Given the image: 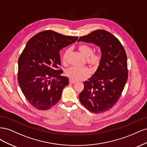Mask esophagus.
I'll list each match as a JSON object with an SVG mask.
<instances>
[{"label": "esophagus", "instance_id": "1", "mask_svg": "<svg viewBox=\"0 0 147 147\" xmlns=\"http://www.w3.org/2000/svg\"><path fill=\"white\" fill-rule=\"evenodd\" d=\"M76 83V82H75V80H72V79H70V80H69V83H70V84H74V83Z\"/></svg>", "mask_w": 147, "mask_h": 147}]
</instances>
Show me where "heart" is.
<instances>
[{
    "label": "heart",
    "mask_w": 147,
    "mask_h": 147,
    "mask_svg": "<svg viewBox=\"0 0 147 147\" xmlns=\"http://www.w3.org/2000/svg\"><path fill=\"white\" fill-rule=\"evenodd\" d=\"M78 50L82 53V55L87 58L88 64L93 67H96L100 64L101 57L99 54L93 53L92 48L86 44H82L78 47ZM70 52V49H66L62 56V61L65 63L67 61L68 56ZM65 74L70 79L75 81L83 80L90 76L91 72L87 67H72L65 71Z\"/></svg>",
    "instance_id": "b5f03b06"
}]
</instances>
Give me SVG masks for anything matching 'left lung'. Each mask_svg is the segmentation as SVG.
<instances>
[{"mask_svg": "<svg viewBox=\"0 0 147 147\" xmlns=\"http://www.w3.org/2000/svg\"><path fill=\"white\" fill-rule=\"evenodd\" d=\"M92 43L100 48L101 60L94 74L83 83L79 95L82 104L92 113L110 110L119 100L128 77L127 56L119 40L105 30L80 37L78 42Z\"/></svg>", "mask_w": 147, "mask_h": 147, "instance_id": "1", "label": "left lung"}]
</instances>
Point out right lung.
<instances>
[{
  "mask_svg": "<svg viewBox=\"0 0 147 147\" xmlns=\"http://www.w3.org/2000/svg\"><path fill=\"white\" fill-rule=\"evenodd\" d=\"M77 39L47 30L35 34L26 44L18 59V81L26 99L35 109H49L60 100L69 78L61 76L63 70L57 69L59 51Z\"/></svg>",
  "mask_w": 147,
  "mask_h": 147,
  "instance_id": "add662e5",
  "label": "right lung"
}]
</instances>
